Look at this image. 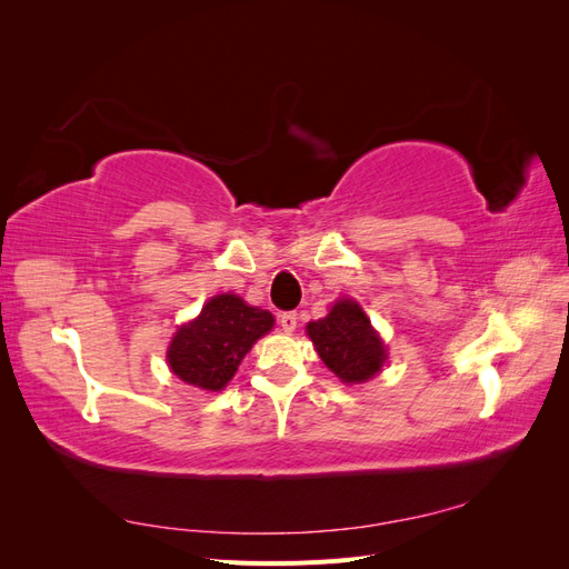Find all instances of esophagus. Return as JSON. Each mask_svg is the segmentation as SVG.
I'll return each instance as SVG.
<instances>
[{
  "mask_svg": "<svg viewBox=\"0 0 569 569\" xmlns=\"http://www.w3.org/2000/svg\"><path fill=\"white\" fill-rule=\"evenodd\" d=\"M297 320H299V316H297L295 311L282 313V316H280V325H282V330H284V332H295V330H297Z\"/></svg>",
  "mask_w": 569,
  "mask_h": 569,
  "instance_id": "esophagus-1",
  "label": "esophagus"
}]
</instances>
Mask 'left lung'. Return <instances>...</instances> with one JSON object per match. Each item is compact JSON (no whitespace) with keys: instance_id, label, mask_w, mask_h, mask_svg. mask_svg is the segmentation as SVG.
<instances>
[{"instance_id":"8db88e82","label":"left lung","mask_w":569,"mask_h":569,"mask_svg":"<svg viewBox=\"0 0 569 569\" xmlns=\"http://www.w3.org/2000/svg\"><path fill=\"white\" fill-rule=\"evenodd\" d=\"M306 332L322 363L347 385L370 380L387 360L385 341L353 299H339L325 318L308 322Z\"/></svg>"}]
</instances>
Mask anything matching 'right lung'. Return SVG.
<instances>
[{
  "label": "right lung",
  "mask_w": 569,
  "mask_h": 569,
  "mask_svg": "<svg viewBox=\"0 0 569 569\" xmlns=\"http://www.w3.org/2000/svg\"><path fill=\"white\" fill-rule=\"evenodd\" d=\"M272 325V313L263 308L249 306L237 295H218L176 332L166 360L182 382L203 391H220Z\"/></svg>",
  "instance_id": "right-lung-1"
}]
</instances>
